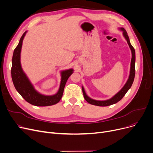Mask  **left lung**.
I'll list each match as a JSON object with an SVG mask.
<instances>
[{"label": "left lung", "instance_id": "1", "mask_svg": "<svg viewBox=\"0 0 153 153\" xmlns=\"http://www.w3.org/2000/svg\"><path fill=\"white\" fill-rule=\"evenodd\" d=\"M120 30L123 31V35L124 37L125 38L126 42H127L128 45H129V47L131 51L132 58H131V67H130V72L129 77H128L127 82H126L125 85L123 87L122 89L120 90L117 94H115L113 97H111V99L107 100H96L90 98L89 97H88V96L87 95V94L84 91V87H82V90L84 97L85 100L88 103H89L90 104H92V105L100 106V107H105V106H109L111 105H113V104L117 103L124 97L126 93L128 92V91L130 89V87H131L133 82L134 81V76H135V50L134 49V48L132 46V45L130 43L129 37H128V36L127 32L126 31V30L123 28H120Z\"/></svg>", "mask_w": 153, "mask_h": 153}]
</instances>
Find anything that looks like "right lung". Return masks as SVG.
Returning a JSON list of instances; mask_svg holds the SVG:
<instances>
[{
    "label": "right lung",
    "instance_id": "right-lung-1",
    "mask_svg": "<svg viewBox=\"0 0 153 153\" xmlns=\"http://www.w3.org/2000/svg\"><path fill=\"white\" fill-rule=\"evenodd\" d=\"M27 31L22 36L19 45L14 50L11 69L12 79L16 90L22 97L31 105L39 107L50 106L58 103L64 92V87L69 76L73 73V69H70L61 71V81L58 92L53 95H45L37 92L28 78L23 72L20 63V53L23 40Z\"/></svg>",
    "mask_w": 153,
    "mask_h": 153
}]
</instances>
